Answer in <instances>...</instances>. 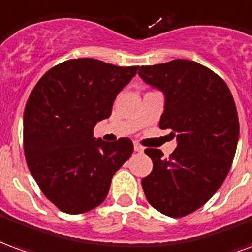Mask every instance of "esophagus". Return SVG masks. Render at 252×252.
Segmentation results:
<instances>
[{
	"mask_svg": "<svg viewBox=\"0 0 252 252\" xmlns=\"http://www.w3.org/2000/svg\"><path fill=\"white\" fill-rule=\"evenodd\" d=\"M134 150H135L137 153H142V152H144V148H142L138 142H134Z\"/></svg>",
	"mask_w": 252,
	"mask_h": 252,
	"instance_id": "34e87169",
	"label": "esophagus"
}]
</instances>
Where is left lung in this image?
<instances>
[{
    "label": "left lung",
    "mask_w": 252,
    "mask_h": 252,
    "mask_svg": "<svg viewBox=\"0 0 252 252\" xmlns=\"http://www.w3.org/2000/svg\"><path fill=\"white\" fill-rule=\"evenodd\" d=\"M138 75L162 91L159 128L177 139L166 159L158 149L145 150L153 161L152 173L142 179L145 196L161 214L187 216L214 196L234 161L239 119L232 94L214 71L184 59L145 65Z\"/></svg>",
    "instance_id": "8db88e82"
}]
</instances>
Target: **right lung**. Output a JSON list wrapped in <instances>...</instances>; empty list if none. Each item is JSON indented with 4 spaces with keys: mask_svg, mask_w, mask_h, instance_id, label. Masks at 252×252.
<instances>
[{
    "mask_svg": "<svg viewBox=\"0 0 252 252\" xmlns=\"http://www.w3.org/2000/svg\"><path fill=\"white\" fill-rule=\"evenodd\" d=\"M138 67L72 59L51 68L24 111V152L45 197L65 214L91 211L106 199L111 179L133 153V142L94 137L111 115L117 95Z\"/></svg>",
    "mask_w": 252,
    "mask_h": 252,
    "instance_id": "right-lung-1",
    "label": "right lung"
}]
</instances>
